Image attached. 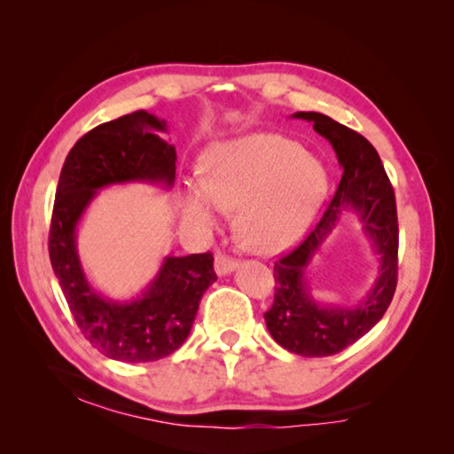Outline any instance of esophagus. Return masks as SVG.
<instances>
[{"label": "esophagus", "mask_w": 454, "mask_h": 454, "mask_svg": "<svg viewBox=\"0 0 454 454\" xmlns=\"http://www.w3.org/2000/svg\"><path fill=\"white\" fill-rule=\"evenodd\" d=\"M236 260L232 256H228L226 252H218L216 260H214V268H216V274L218 276H226L230 274L236 268Z\"/></svg>", "instance_id": "obj_1"}]
</instances>
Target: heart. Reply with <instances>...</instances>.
Returning a JSON list of instances; mask_svg holds the SVG:
<instances>
[{
	"mask_svg": "<svg viewBox=\"0 0 454 454\" xmlns=\"http://www.w3.org/2000/svg\"><path fill=\"white\" fill-rule=\"evenodd\" d=\"M328 176L318 158L280 134H248L214 144L204 178L184 182L182 214L200 228L216 224L220 210H240L248 248L276 254L310 228L325 202Z\"/></svg>",
	"mask_w": 454,
	"mask_h": 454,
	"instance_id": "obj_1",
	"label": "heart"
}]
</instances>
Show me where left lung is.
<instances>
[{"label":"left lung","instance_id":"left-lung-1","mask_svg":"<svg viewBox=\"0 0 454 454\" xmlns=\"http://www.w3.org/2000/svg\"><path fill=\"white\" fill-rule=\"evenodd\" d=\"M292 118L312 121L314 129L333 144L342 178L310 234L274 262V302L264 320L268 333L282 348L301 356H330L363 338L384 317L395 296L398 276L395 190L379 152L364 136L318 112H296ZM348 207L359 214L364 229L380 252V278L355 309L320 307L305 284V266Z\"/></svg>","mask_w":454,"mask_h":454}]
</instances>
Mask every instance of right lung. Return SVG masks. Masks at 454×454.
Here are the masks:
<instances>
[{
  "instance_id": "add662e5",
  "label": "right lung",
  "mask_w": 454,
  "mask_h": 454,
  "mask_svg": "<svg viewBox=\"0 0 454 454\" xmlns=\"http://www.w3.org/2000/svg\"><path fill=\"white\" fill-rule=\"evenodd\" d=\"M166 121L137 110L90 129L61 168L50 226V260L75 325L91 347L120 363H153L190 334L202 294L216 280L210 252L168 256L144 294L114 302L90 286L75 250V226L99 188L152 182L172 188L176 148Z\"/></svg>"
}]
</instances>
